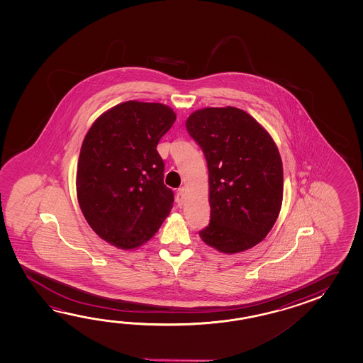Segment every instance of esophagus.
Wrapping results in <instances>:
<instances>
[{
  "label": "esophagus",
  "mask_w": 363,
  "mask_h": 363,
  "mask_svg": "<svg viewBox=\"0 0 363 363\" xmlns=\"http://www.w3.org/2000/svg\"><path fill=\"white\" fill-rule=\"evenodd\" d=\"M177 203L178 206H182L184 203V188H179L178 192H177Z\"/></svg>",
  "instance_id": "obj_1"
}]
</instances>
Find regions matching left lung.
Here are the masks:
<instances>
[{
    "label": "left lung",
    "mask_w": 363,
    "mask_h": 363,
    "mask_svg": "<svg viewBox=\"0 0 363 363\" xmlns=\"http://www.w3.org/2000/svg\"><path fill=\"white\" fill-rule=\"evenodd\" d=\"M185 125L208 162L210 223L201 239L225 255L255 247L274 227L283 202L275 141L253 116L232 106L196 110Z\"/></svg>",
    "instance_id": "1"
}]
</instances>
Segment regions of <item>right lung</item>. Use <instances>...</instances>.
<instances>
[{
	"mask_svg": "<svg viewBox=\"0 0 363 363\" xmlns=\"http://www.w3.org/2000/svg\"><path fill=\"white\" fill-rule=\"evenodd\" d=\"M177 119L158 102L127 101L101 114L77 161V196L101 239L128 250L144 245L170 214L174 193L163 183L157 145Z\"/></svg>",
	"mask_w": 363,
	"mask_h": 363,
	"instance_id": "obj_1",
	"label": "right lung"
}]
</instances>
